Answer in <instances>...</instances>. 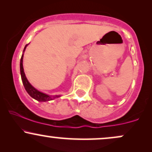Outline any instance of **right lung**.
<instances>
[{
    "mask_svg": "<svg viewBox=\"0 0 152 152\" xmlns=\"http://www.w3.org/2000/svg\"><path fill=\"white\" fill-rule=\"evenodd\" d=\"M27 45H25V49H24V51H25V48H26ZM23 54L22 55V57L20 58V74H21V78L22 81H23V83L24 85V87H25V90L28 94L32 97V98H34V99L38 100V101L41 102H45V101H49V100H51L52 99H54V98H58L59 96H48V95L43 94V93L40 92V91H37V89L34 88L32 86L31 84L29 83V81H27L26 76H25V72H24V69H23Z\"/></svg>",
    "mask_w": 152,
    "mask_h": 152,
    "instance_id": "1",
    "label": "right lung"
}]
</instances>
